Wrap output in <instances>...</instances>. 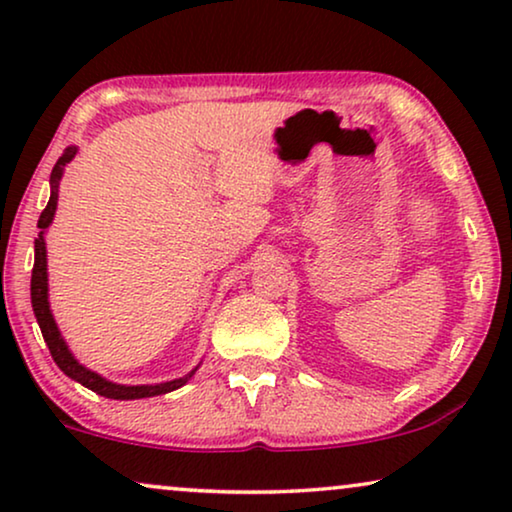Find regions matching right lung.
<instances>
[{
  "label": "right lung",
  "mask_w": 512,
  "mask_h": 512,
  "mask_svg": "<svg viewBox=\"0 0 512 512\" xmlns=\"http://www.w3.org/2000/svg\"><path fill=\"white\" fill-rule=\"evenodd\" d=\"M76 146H67L65 153L58 158V163H55L53 172H51V198H48V205L44 212L39 216V223L37 226L41 228V233L37 240H34V268H32V284H30V291H32V310H34V317L39 321V328H41V335H44L48 349H51V356L53 361L58 363V368L65 373L67 377H72L74 382L83 384V387L95 391V394H100L104 398H114V401H135V398H149V396H160V394H167V391H174L179 387H184V384L191 380L195 375V366L191 373L179 377V380H170V382H160V384H116V382H109L107 377L97 375L95 370H90L86 366H81L79 361L74 359V354L69 352L65 338H62L58 324H55L53 319V312H51V303H48V268H46V240H44V233L46 228L53 223V216H55V209H58V188H60V179H62V172H65V165L69 163L76 156Z\"/></svg>",
  "instance_id": "1"
}]
</instances>
